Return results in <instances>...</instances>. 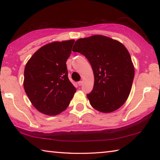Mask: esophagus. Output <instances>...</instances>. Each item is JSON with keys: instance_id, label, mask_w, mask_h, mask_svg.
I'll use <instances>...</instances> for the list:
<instances>
[{"instance_id": "1", "label": "esophagus", "mask_w": 160, "mask_h": 160, "mask_svg": "<svg viewBox=\"0 0 160 160\" xmlns=\"http://www.w3.org/2000/svg\"><path fill=\"white\" fill-rule=\"evenodd\" d=\"M78 85H79V86H81L82 85V81H79V82H78Z\"/></svg>"}]
</instances>
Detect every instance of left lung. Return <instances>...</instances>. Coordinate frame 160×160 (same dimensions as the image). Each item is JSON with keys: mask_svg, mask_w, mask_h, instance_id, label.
Returning a JSON list of instances; mask_svg holds the SVG:
<instances>
[{"mask_svg": "<svg viewBox=\"0 0 160 160\" xmlns=\"http://www.w3.org/2000/svg\"><path fill=\"white\" fill-rule=\"evenodd\" d=\"M72 51L85 56L92 68L94 87L87 94L91 106L103 113L122 106L131 92L135 75L126 48L109 37L94 35L78 39Z\"/></svg>", "mask_w": 160, "mask_h": 160, "instance_id": "obj_1", "label": "left lung"}]
</instances>
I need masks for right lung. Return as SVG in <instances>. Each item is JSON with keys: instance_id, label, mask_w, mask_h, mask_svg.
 <instances>
[{"instance_id": "right-lung-1", "label": "right lung", "mask_w": 160, "mask_h": 160, "mask_svg": "<svg viewBox=\"0 0 160 160\" xmlns=\"http://www.w3.org/2000/svg\"><path fill=\"white\" fill-rule=\"evenodd\" d=\"M74 42L71 39L43 46L26 64L24 89L32 105L44 114L61 113L76 92L66 66Z\"/></svg>"}]
</instances>
